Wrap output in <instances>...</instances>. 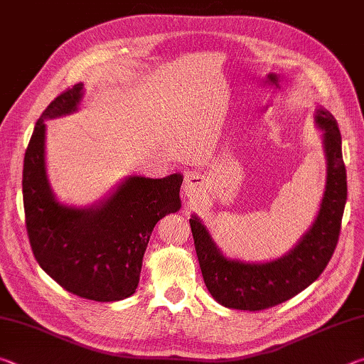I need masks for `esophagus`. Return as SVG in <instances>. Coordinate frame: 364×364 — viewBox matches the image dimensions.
I'll return each instance as SVG.
<instances>
[{"label": "esophagus", "mask_w": 364, "mask_h": 364, "mask_svg": "<svg viewBox=\"0 0 364 364\" xmlns=\"http://www.w3.org/2000/svg\"><path fill=\"white\" fill-rule=\"evenodd\" d=\"M200 188H202V178L197 175H188L186 181H184V186H183L184 194H186L188 197H193L199 193Z\"/></svg>", "instance_id": "34e87169"}]
</instances>
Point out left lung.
I'll use <instances>...</instances> for the list:
<instances>
[{
  "label": "left lung",
  "mask_w": 364,
  "mask_h": 364,
  "mask_svg": "<svg viewBox=\"0 0 364 364\" xmlns=\"http://www.w3.org/2000/svg\"><path fill=\"white\" fill-rule=\"evenodd\" d=\"M316 123L324 132L328 181L315 223L287 255L268 263L228 260L199 218L189 220L205 286L226 308L260 311L279 305L316 281L334 254L347 202V173L336 119L328 110L318 109Z\"/></svg>",
  "instance_id": "8db88e82"
}]
</instances>
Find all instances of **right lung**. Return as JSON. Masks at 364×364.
<instances>
[{
  "label": "right lung",
  "instance_id": "1",
  "mask_svg": "<svg viewBox=\"0 0 364 364\" xmlns=\"http://www.w3.org/2000/svg\"><path fill=\"white\" fill-rule=\"evenodd\" d=\"M83 85L63 91L43 110L23 157L22 193L30 247L40 267L67 292L95 301L134 294L151 232L160 218L180 210V173L130 176L95 208L60 205L45 168V120L70 114Z\"/></svg>",
  "mask_w": 364,
  "mask_h": 364
}]
</instances>
